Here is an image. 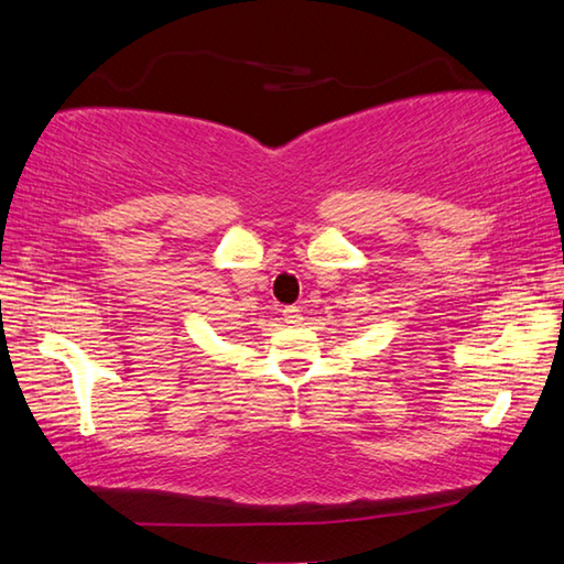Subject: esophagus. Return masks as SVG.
<instances>
[{
	"instance_id": "34e87169",
	"label": "esophagus",
	"mask_w": 564,
	"mask_h": 564,
	"mask_svg": "<svg viewBox=\"0 0 564 564\" xmlns=\"http://www.w3.org/2000/svg\"><path fill=\"white\" fill-rule=\"evenodd\" d=\"M281 313H283V321L289 325H301V321H303L299 305H285Z\"/></svg>"
}]
</instances>
